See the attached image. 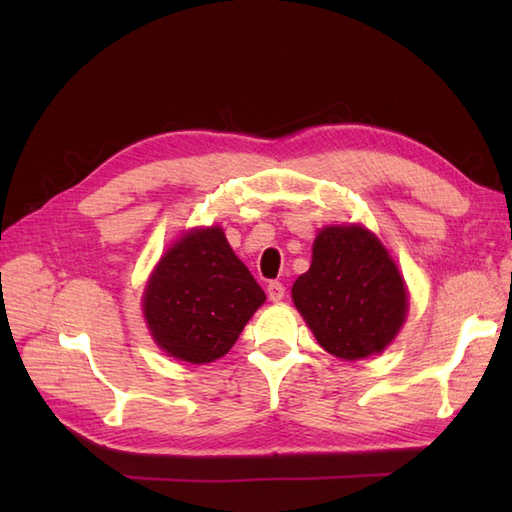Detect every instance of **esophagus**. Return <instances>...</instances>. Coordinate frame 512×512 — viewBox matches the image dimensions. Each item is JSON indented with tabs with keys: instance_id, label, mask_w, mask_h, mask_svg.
<instances>
[{
	"instance_id": "obj_1",
	"label": "esophagus",
	"mask_w": 512,
	"mask_h": 512,
	"mask_svg": "<svg viewBox=\"0 0 512 512\" xmlns=\"http://www.w3.org/2000/svg\"><path fill=\"white\" fill-rule=\"evenodd\" d=\"M286 295V286L281 281H270L268 284V299L270 301H281Z\"/></svg>"
}]
</instances>
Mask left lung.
Wrapping results in <instances>:
<instances>
[{
    "mask_svg": "<svg viewBox=\"0 0 512 512\" xmlns=\"http://www.w3.org/2000/svg\"><path fill=\"white\" fill-rule=\"evenodd\" d=\"M292 299L323 350L347 361L383 352L407 312L396 264L361 226L323 228Z\"/></svg>",
    "mask_w": 512,
    "mask_h": 512,
    "instance_id": "obj_1",
    "label": "left lung"
}]
</instances>
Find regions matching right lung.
Wrapping results in <instances>:
<instances>
[{"instance_id": "add662e5", "label": "right lung", "mask_w": 512, "mask_h": 512, "mask_svg": "<svg viewBox=\"0 0 512 512\" xmlns=\"http://www.w3.org/2000/svg\"><path fill=\"white\" fill-rule=\"evenodd\" d=\"M266 301L235 257L222 228L184 235L160 259L145 290V319L156 343L187 363H211L235 345Z\"/></svg>"}]
</instances>
